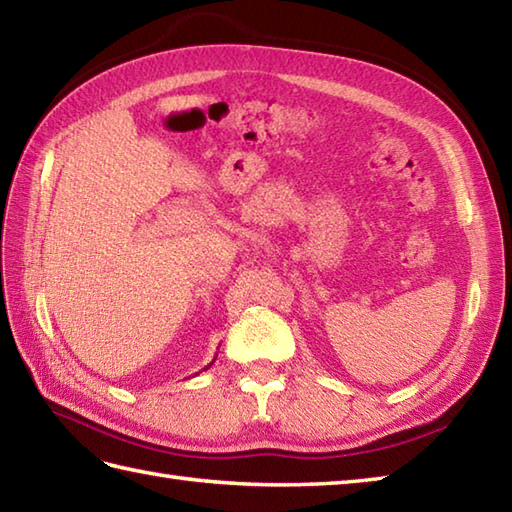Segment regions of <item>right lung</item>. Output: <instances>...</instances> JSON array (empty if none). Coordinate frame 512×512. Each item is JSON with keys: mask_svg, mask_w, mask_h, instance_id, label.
Segmentation results:
<instances>
[{"mask_svg": "<svg viewBox=\"0 0 512 512\" xmlns=\"http://www.w3.org/2000/svg\"><path fill=\"white\" fill-rule=\"evenodd\" d=\"M213 363H215V358H213ZM213 363H211V365H213ZM211 365H209V367H211Z\"/></svg>", "mask_w": 512, "mask_h": 512, "instance_id": "add662e5", "label": "right lung"}]
</instances>
